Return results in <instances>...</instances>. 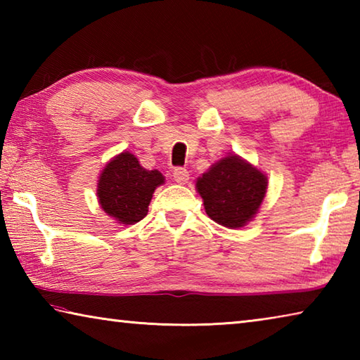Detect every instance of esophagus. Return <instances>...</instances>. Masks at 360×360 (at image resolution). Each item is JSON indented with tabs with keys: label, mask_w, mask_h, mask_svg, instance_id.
I'll list each match as a JSON object with an SVG mask.
<instances>
[{
	"label": "esophagus",
	"mask_w": 360,
	"mask_h": 360,
	"mask_svg": "<svg viewBox=\"0 0 360 360\" xmlns=\"http://www.w3.org/2000/svg\"><path fill=\"white\" fill-rule=\"evenodd\" d=\"M188 178H191V174H188L186 168H174L173 179L178 182V184H187Z\"/></svg>",
	"instance_id": "esophagus-1"
}]
</instances>
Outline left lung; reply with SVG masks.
I'll return each instance as SVG.
<instances>
[{
  "mask_svg": "<svg viewBox=\"0 0 360 360\" xmlns=\"http://www.w3.org/2000/svg\"><path fill=\"white\" fill-rule=\"evenodd\" d=\"M195 188L212 221L227 229H241L259 212L268 179L252 163L230 154L212 163L208 172L197 178Z\"/></svg>",
  "mask_w": 360,
  "mask_h": 360,
  "instance_id": "left-lung-1",
  "label": "left lung"
}]
</instances>
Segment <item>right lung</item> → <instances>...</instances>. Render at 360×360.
<instances>
[{
	"mask_svg": "<svg viewBox=\"0 0 360 360\" xmlns=\"http://www.w3.org/2000/svg\"><path fill=\"white\" fill-rule=\"evenodd\" d=\"M165 184L158 169H146L138 157L124 150L112 157L96 181V197L101 210L115 222L133 225L146 217L152 193Z\"/></svg>",
	"mask_w": 360,
	"mask_h": 360,
	"instance_id": "obj_1",
	"label": "right lung"
}]
</instances>
